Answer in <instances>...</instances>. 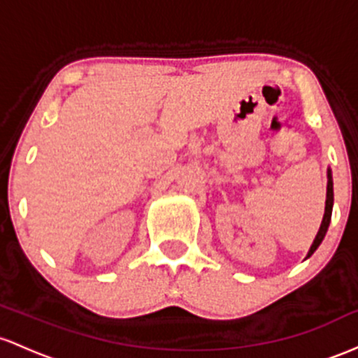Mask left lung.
Returning <instances> with one entry per match:
<instances>
[{"label":"left lung","mask_w":358,"mask_h":358,"mask_svg":"<svg viewBox=\"0 0 358 358\" xmlns=\"http://www.w3.org/2000/svg\"><path fill=\"white\" fill-rule=\"evenodd\" d=\"M327 178H328V182H327V203H324V215H323V220H321L320 230H318V233H316V236H315V240H313L311 247H309L306 259H309V257L315 254L316 248H318L320 245H321V242H323L324 235H327L328 227H330V222H331V211H333V179H331V169L330 167H328V171H327Z\"/></svg>","instance_id":"left-lung-1"}]
</instances>
